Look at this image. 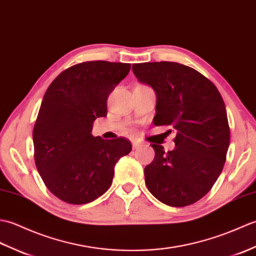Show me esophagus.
I'll list each match as a JSON object with an SVG mask.
<instances>
[{"mask_svg":"<svg viewBox=\"0 0 256 256\" xmlns=\"http://www.w3.org/2000/svg\"><path fill=\"white\" fill-rule=\"evenodd\" d=\"M142 146V144L141 142H139V141H132V146H134V149H139V148Z\"/></svg>","mask_w":256,"mask_h":256,"instance_id":"34e87169","label":"esophagus"}]
</instances>
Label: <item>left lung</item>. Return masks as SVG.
Here are the masks:
<instances>
[{
	"instance_id": "8db88e82",
	"label": "left lung",
	"mask_w": 256,
	"mask_h": 256,
	"mask_svg": "<svg viewBox=\"0 0 256 256\" xmlns=\"http://www.w3.org/2000/svg\"><path fill=\"white\" fill-rule=\"evenodd\" d=\"M132 71L156 94L153 124L176 134L172 151L151 144L156 156L144 168L146 185L168 206L192 205L212 190L224 166L230 129L224 100L206 76L178 62L134 64Z\"/></svg>"
}]
</instances>
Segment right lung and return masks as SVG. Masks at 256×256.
Wrapping results in <instances>:
<instances>
[{"mask_svg":"<svg viewBox=\"0 0 256 256\" xmlns=\"http://www.w3.org/2000/svg\"><path fill=\"white\" fill-rule=\"evenodd\" d=\"M130 64L88 61L61 72L49 85L32 130L35 163L47 188L72 205L95 200L110 188L114 168L132 146L94 137L93 122L107 115V98Z\"/></svg>","mask_w":256,"mask_h":256,"instance_id":"1","label":"right lung"}]
</instances>
